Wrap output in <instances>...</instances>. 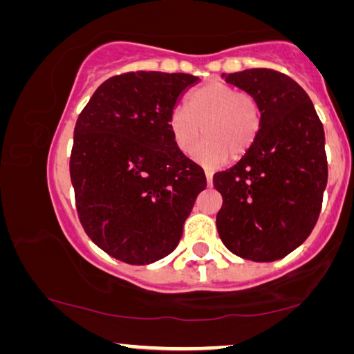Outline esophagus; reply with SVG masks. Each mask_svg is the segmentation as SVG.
Returning a JSON list of instances; mask_svg holds the SVG:
<instances>
[{"label": "esophagus", "mask_w": 354, "mask_h": 354, "mask_svg": "<svg viewBox=\"0 0 354 354\" xmlns=\"http://www.w3.org/2000/svg\"><path fill=\"white\" fill-rule=\"evenodd\" d=\"M205 176H207L208 186H212V183H213V170H210V168H205Z\"/></svg>", "instance_id": "34e87169"}]
</instances>
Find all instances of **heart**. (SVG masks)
Segmentation results:
<instances>
[{"label": "heart", "instance_id": "1", "mask_svg": "<svg viewBox=\"0 0 354 354\" xmlns=\"http://www.w3.org/2000/svg\"><path fill=\"white\" fill-rule=\"evenodd\" d=\"M187 109H173L168 128L176 147L186 156L196 151L202 134L205 142L197 158L220 165L241 158L253 147L263 125V109L255 94L239 91L225 82H207L187 96Z\"/></svg>", "mask_w": 354, "mask_h": 354}]
</instances>
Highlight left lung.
Returning a JSON list of instances; mask_svg holds the SVG:
<instances>
[{"mask_svg":"<svg viewBox=\"0 0 354 354\" xmlns=\"http://www.w3.org/2000/svg\"><path fill=\"white\" fill-rule=\"evenodd\" d=\"M226 82L255 94L260 136L213 186L223 197L216 227L225 245L252 261H276L301 245L316 226L327 186L324 127L310 96L286 73L248 68Z\"/></svg>","mask_w":354,"mask_h":354,"instance_id":"1","label":"left lung"}]
</instances>
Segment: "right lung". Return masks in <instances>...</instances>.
I'll use <instances>...</instances> for the list:
<instances>
[{"label":"right lung","instance_id":"obj_1","mask_svg":"<svg viewBox=\"0 0 354 354\" xmlns=\"http://www.w3.org/2000/svg\"><path fill=\"white\" fill-rule=\"evenodd\" d=\"M189 73L127 72L106 80L78 115L71 178L88 237L128 265L175 250L207 187L203 168L173 141L168 117L197 82Z\"/></svg>","mask_w":354,"mask_h":354}]
</instances>
